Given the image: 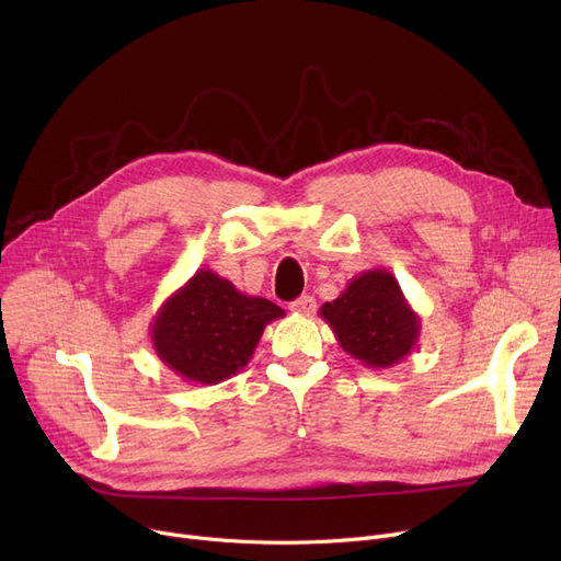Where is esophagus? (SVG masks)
<instances>
[{
	"mask_svg": "<svg viewBox=\"0 0 561 561\" xmlns=\"http://www.w3.org/2000/svg\"><path fill=\"white\" fill-rule=\"evenodd\" d=\"M288 309H290V311H298V313L309 316V313H313V311H316V300H313L311 296H300L298 300H293V302L288 305Z\"/></svg>",
	"mask_w": 561,
	"mask_h": 561,
	"instance_id": "34e87169",
	"label": "esophagus"
}]
</instances>
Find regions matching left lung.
<instances>
[{
    "instance_id": "1",
    "label": "left lung",
    "mask_w": 561,
    "mask_h": 561,
    "mask_svg": "<svg viewBox=\"0 0 561 561\" xmlns=\"http://www.w3.org/2000/svg\"><path fill=\"white\" fill-rule=\"evenodd\" d=\"M318 313L347 355L375 370L400 364L421 336V316L385 268L350 279L341 296L322 305Z\"/></svg>"
}]
</instances>
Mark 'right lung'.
Masks as SVG:
<instances>
[{
	"label": "right lung",
	"instance_id": "obj_1",
	"mask_svg": "<svg viewBox=\"0 0 561 561\" xmlns=\"http://www.w3.org/2000/svg\"><path fill=\"white\" fill-rule=\"evenodd\" d=\"M275 302L245 296L214 271H197L157 311L150 336L157 357L186 381L218 385L248 366Z\"/></svg>",
	"mask_w": 561,
	"mask_h": 561
}]
</instances>
